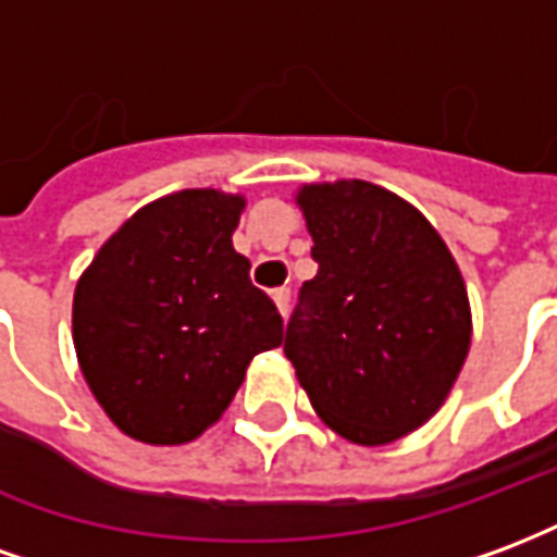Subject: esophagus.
Here are the masks:
<instances>
[{"label":"esophagus","instance_id":"esophagus-1","mask_svg":"<svg viewBox=\"0 0 557 557\" xmlns=\"http://www.w3.org/2000/svg\"><path fill=\"white\" fill-rule=\"evenodd\" d=\"M271 298H274V304H277L280 313H283V315L289 313V301H292L289 289H274V292H271Z\"/></svg>","mask_w":557,"mask_h":557}]
</instances>
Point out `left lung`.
<instances>
[{
  "label": "left lung",
  "instance_id": "8db88e82",
  "mask_svg": "<svg viewBox=\"0 0 557 557\" xmlns=\"http://www.w3.org/2000/svg\"><path fill=\"white\" fill-rule=\"evenodd\" d=\"M313 280L283 351L319 418L355 444H387L442 409L471 346L462 274L432 223L370 182L304 184Z\"/></svg>",
  "mask_w": 557,
  "mask_h": 557
}]
</instances>
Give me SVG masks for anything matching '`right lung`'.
I'll return each mask as SVG.
<instances>
[{
    "label": "right lung",
    "instance_id": "obj_1",
    "mask_svg": "<svg viewBox=\"0 0 557 557\" xmlns=\"http://www.w3.org/2000/svg\"><path fill=\"white\" fill-rule=\"evenodd\" d=\"M244 196L178 190L148 202L103 244L74 292V349L119 430L184 444L214 423L283 319L250 283L232 232Z\"/></svg>",
    "mask_w": 557,
    "mask_h": 557
}]
</instances>
